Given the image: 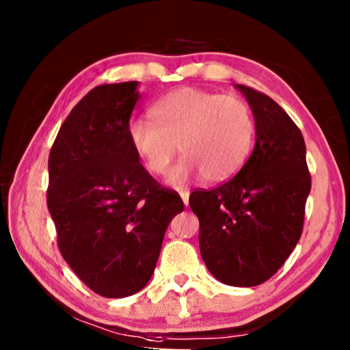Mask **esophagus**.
<instances>
[{"label":"esophagus","mask_w":350,"mask_h":350,"mask_svg":"<svg viewBox=\"0 0 350 350\" xmlns=\"http://www.w3.org/2000/svg\"><path fill=\"white\" fill-rule=\"evenodd\" d=\"M180 198H182V202L188 206V198H189L188 189H180Z\"/></svg>","instance_id":"34e87169"}]
</instances>
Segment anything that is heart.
<instances>
[{"mask_svg":"<svg viewBox=\"0 0 350 350\" xmlns=\"http://www.w3.org/2000/svg\"><path fill=\"white\" fill-rule=\"evenodd\" d=\"M152 122L131 120L129 146L146 171L162 176L177 150L182 161L170 173L173 185L194 176L208 183L232 179L250 157L256 123L245 100L219 92L182 88L151 108Z\"/></svg>","mask_w":350,"mask_h":350,"instance_id":"obj_1","label":"heart"}]
</instances>
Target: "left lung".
Returning a JSON list of instances; mask_svg holds the SVG:
<instances>
[{
  "instance_id": "obj_1",
  "label": "left lung",
  "mask_w": 350,
  "mask_h": 350,
  "mask_svg": "<svg viewBox=\"0 0 350 350\" xmlns=\"http://www.w3.org/2000/svg\"><path fill=\"white\" fill-rule=\"evenodd\" d=\"M236 88L253 111L256 144L238 174L213 189H194L189 206L211 275L253 287L270 280L298 244L312 179L304 137L287 112L253 88Z\"/></svg>"
}]
</instances>
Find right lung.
Listing matches in <instances>:
<instances>
[{
	"label": "right lung",
	"instance_id": "add662e5",
	"mask_svg": "<svg viewBox=\"0 0 350 350\" xmlns=\"http://www.w3.org/2000/svg\"><path fill=\"white\" fill-rule=\"evenodd\" d=\"M137 81L100 85L74 106L49 152L47 208L74 273L105 298L146 286L179 194L148 173L126 128Z\"/></svg>",
	"mask_w": 350,
	"mask_h": 350
}]
</instances>
